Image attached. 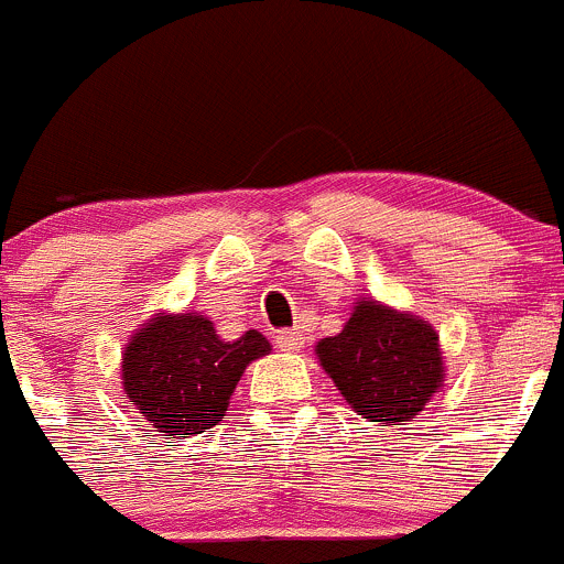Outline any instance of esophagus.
Returning <instances> with one entry per match:
<instances>
[{
    "instance_id": "34e87169",
    "label": "esophagus",
    "mask_w": 564,
    "mask_h": 564,
    "mask_svg": "<svg viewBox=\"0 0 564 564\" xmlns=\"http://www.w3.org/2000/svg\"><path fill=\"white\" fill-rule=\"evenodd\" d=\"M275 345L281 347V350H289V354H294V350H300V347L306 345V336L300 334L297 328L281 330V334L275 336Z\"/></svg>"
}]
</instances>
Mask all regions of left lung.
<instances>
[{"instance_id": "left-lung-1", "label": "left lung", "mask_w": 564, "mask_h": 564, "mask_svg": "<svg viewBox=\"0 0 564 564\" xmlns=\"http://www.w3.org/2000/svg\"><path fill=\"white\" fill-rule=\"evenodd\" d=\"M323 370L350 409L378 425H403L445 381L440 334L414 314L361 297L341 334L317 341Z\"/></svg>"}]
</instances>
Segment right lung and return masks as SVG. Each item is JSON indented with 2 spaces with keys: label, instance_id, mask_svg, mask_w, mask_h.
I'll use <instances>...</instances> for the list:
<instances>
[{
  "label": "right lung",
  "instance_id": "obj_1",
  "mask_svg": "<svg viewBox=\"0 0 564 564\" xmlns=\"http://www.w3.org/2000/svg\"><path fill=\"white\" fill-rule=\"evenodd\" d=\"M270 350L258 330L225 341L203 314H158L124 347V394L166 440L203 434L225 417L247 365Z\"/></svg>",
  "mask_w": 564,
  "mask_h": 564
}]
</instances>
